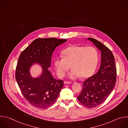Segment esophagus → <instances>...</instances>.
I'll return each instance as SVG.
<instances>
[{"mask_svg": "<svg viewBox=\"0 0 128 128\" xmlns=\"http://www.w3.org/2000/svg\"><path fill=\"white\" fill-rule=\"evenodd\" d=\"M72 82H68V81H65L64 82V84H71Z\"/></svg>", "mask_w": 128, "mask_h": 128, "instance_id": "obj_1", "label": "esophagus"}]
</instances>
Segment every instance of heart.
<instances>
[{"label": "heart", "instance_id": "heart-1", "mask_svg": "<svg viewBox=\"0 0 128 128\" xmlns=\"http://www.w3.org/2000/svg\"><path fill=\"white\" fill-rule=\"evenodd\" d=\"M63 57H57L54 61L57 74L63 78L71 67L69 77L76 79L80 76L87 78L94 72L99 59L97 50L91 46H72L62 52Z\"/></svg>", "mask_w": 128, "mask_h": 128}]
</instances>
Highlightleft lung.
Masks as SVG:
<instances>
[{"label": "left lung", "instance_id": "left-lung-1", "mask_svg": "<svg viewBox=\"0 0 128 128\" xmlns=\"http://www.w3.org/2000/svg\"><path fill=\"white\" fill-rule=\"evenodd\" d=\"M88 40L101 51V66L96 74L83 82V88L78 99L84 106L93 108L103 103L112 92L116 81V68L110 50L94 38Z\"/></svg>", "mask_w": 128, "mask_h": 128}]
</instances>
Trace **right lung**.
<instances>
[{
	"label": "right lung",
	"instance_id": "obj_1",
	"mask_svg": "<svg viewBox=\"0 0 128 128\" xmlns=\"http://www.w3.org/2000/svg\"><path fill=\"white\" fill-rule=\"evenodd\" d=\"M66 41L56 38H37L20 54L16 69V80L24 97L36 108L52 106L63 87V80L54 79L48 68L54 50ZM33 62L42 64L43 72L40 78L33 79L29 74Z\"/></svg>",
	"mask_w": 128,
	"mask_h": 128
}]
</instances>
